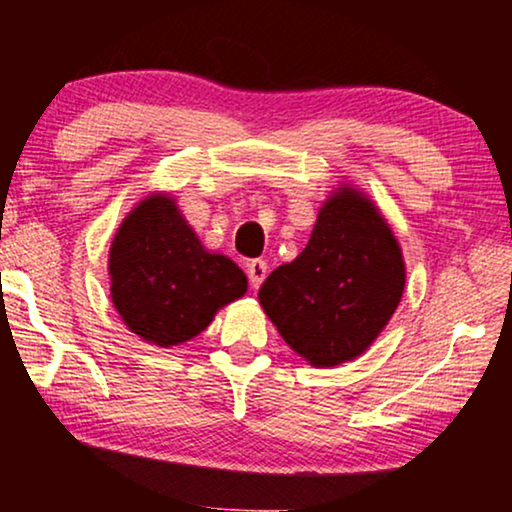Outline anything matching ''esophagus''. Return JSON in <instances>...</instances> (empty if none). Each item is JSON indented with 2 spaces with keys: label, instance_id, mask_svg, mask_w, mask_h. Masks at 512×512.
Wrapping results in <instances>:
<instances>
[{
  "label": "esophagus",
  "instance_id": "34e87169",
  "mask_svg": "<svg viewBox=\"0 0 512 512\" xmlns=\"http://www.w3.org/2000/svg\"><path fill=\"white\" fill-rule=\"evenodd\" d=\"M248 276L252 289H260L264 276H267V262L264 260H250L248 262Z\"/></svg>",
  "mask_w": 512,
  "mask_h": 512
}]
</instances>
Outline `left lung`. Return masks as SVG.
Listing matches in <instances>:
<instances>
[{
    "instance_id": "obj_1",
    "label": "left lung",
    "mask_w": 512,
    "mask_h": 512,
    "mask_svg": "<svg viewBox=\"0 0 512 512\" xmlns=\"http://www.w3.org/2000/svg\"><path fill=\"white\" fill-rule=\"evenodd\" d=\"M404 260L378 207L344 185L322 204L301 255L264 279L260 303L310 366L354 361L402 301Z\"/></svg>"
}]
</instances>
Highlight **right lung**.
Wrapping results in <instances>:
<instances>
[{
  "mask_svg": "<svg viewBox=\"0 0 512 512\" xmlns=\"http://www.w3.org/2000/svg\"><path fill=\"white\" fill-rule=\"evenodd\" d=\"M110 298L144 342H190L216 310L248 291V276L226 255L199 243L168 195L139 202L117 228L108 257Z\"/></svg>",
  "mask_w": 512,
  "mask_h": 512,
  "instance_id": "obj_1",
  "label": "right lung"
}]
</instances>
